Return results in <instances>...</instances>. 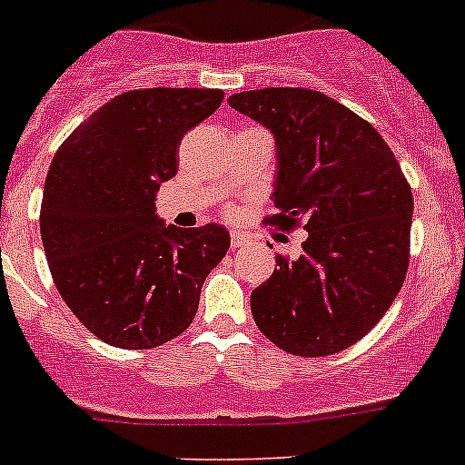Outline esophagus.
<instances>
[{
  "label": "esophagus",
  "instance_id": "34e87169",
  "mask_svg": "<svg viewBox=\"0 0 465 465\" xmlns=\"http://www.w3.org/2000/svg\"><path fill=\"white\" fill-rule=\"evenodd\" d=\"M247 242V238L242 236V233L238 232H232V250H238V247H242Z\"/></svg>",
  "mask_w": 465,
  "mask_h": 465
}]
</instances>
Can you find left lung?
Instances as JSON below:
<instances>
[{
  "label": "left lung",
  "instance_id": "1",
  "mask_svg": "<svg viewBox=\"0 0 465 465\" xmlns=\"http://www.w3.org/2000/svg\"><path fill=\"white\" fill-rule=\"evenodd\" d=\"M229 105L276 145L267 223H303L297 261L276 256L252 292V315L279 349L320 358L349 349L382 320L410 265L411 189L378 130L322 92L265 87Z\"/></svg>",
  "mask_w": 465,
  "mask_h": 465
}]
</instances>
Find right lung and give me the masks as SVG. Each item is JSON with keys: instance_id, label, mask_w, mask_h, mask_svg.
I'll return each mask as SVG.
<instances>
[{"instance_id": "1", "label": "right lung", "mask_w": 465, "mask_h": 465, "mask_svg": "<svg viewBox=\"0 0 465 465\" xmlns=\"http://www.w3.org/2000/svg\"><path fill=\"white\" fill-rule=\"evenodd\" d=\"M220 89H134L98 107L58 148L40 233L60 297L98 340L154 349L189 328L200 290L229 250L220 224L180 229L154 211L182 137Z\"/></svg>"}]
</instances>
